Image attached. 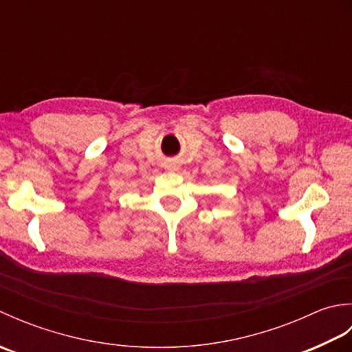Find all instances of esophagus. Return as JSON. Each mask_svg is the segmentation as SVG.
I'll return each mask as SVG.
<instances>
[{
    "label": "esophagus",
    "instance_id": "34e87169",
    "mask_svg": "<svg viewBox=\"0 0 352 352\" xmlns=\"http://www.w3.org/2000/svg\"><path fill=\"white\" fill-rule=\"evenodd\" d=\"M169 169H170V170H174V172H175V170H178V164H170Z\"/></svg>",
    "mask_w": 352,
    "mask_h": 352
}]
</instances>
